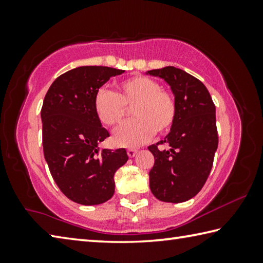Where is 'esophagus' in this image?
<instances>
[{
    "label": "esophagus",
    "mask_w": 263,
    "mask_h": 263,
    "mask_svg": "<svg viewBox=\"0 0 263 263\" xmlns=\"http://www.w3.org/2000/svg\"><path fill=\"white\" fill-rule=\"evenodd\" d=\"M137 152H138V149H136V148H128L127 149V155L130 158H133V157H136Z\"/></svg>",
    "instance_id": "obj_1"
}]
</instances>
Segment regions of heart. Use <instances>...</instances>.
<instances>
[{"label": "heart", "instance_id": "obj_1", "mask_svg": "<svg viewBox=\"0 0 263 263\" xmlns=\"http://www.w3.org/2000/svg\"><path fill=\"white\" fill-rule=\"evenodd\" d=\"M136 119L125 123L114 133V142L123 147H137L158 133L171 130L176 119L174 97L161 89L158 81L144 75H135L117 84V92L102 88L94 97V111L105 126L123 122L126 108Z\"/></svg>", "mask_w": 263, "mask_h": 263}]
</instances>
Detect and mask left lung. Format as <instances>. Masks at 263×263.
Instances as JSON below:
<instances>
[{
	"instance_id": "left-lung-1",
	"label": "left lung",
	"mask_w": 263,
	"mask_h": 263,
	"mask_svg": "<svg viewBox=\"0 0 263 263\" xmlns=\"http://www.w3.org/2000/svg\"><path fill=\"white\" fill-rule=\"evenodd\" d=\"M147 74L171 86L177 108L164 140L148 146L154 155L149 188L162 202H185L201 191L211 172L218 147L216 106L206 87L184 70L167 66ZM163 142L170 145L169 150L158 149Z\"/></svg>"
}]
</instances>
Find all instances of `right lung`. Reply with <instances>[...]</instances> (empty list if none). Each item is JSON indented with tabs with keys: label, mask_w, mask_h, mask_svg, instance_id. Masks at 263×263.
<instances>
[{
	"label": "right lung",
	"mask_w": 263,
	"mask_h": 263,
	"mask_svg": "<svg viewBox=\"0 0 263 263\" xmlns=\"http://www.w3.org/2000/svg\"><path fill=\"white\" fill-rule=\"evenodd\" d=\"M122 73L104 66L70 69L55 79L44 99V157L62 194L82 205L112 197L115 173L128 159L125 148L100 149L109 132L94 111L99 89Z\"/></svg>",
	"instance_id": "obj_1"
}]
</instances>
